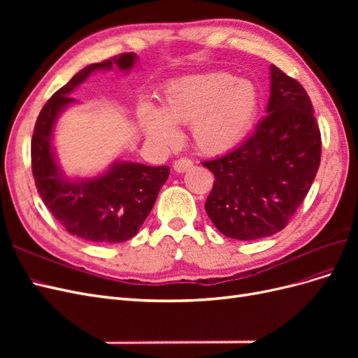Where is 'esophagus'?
Returning <instances> with one entry per match:
<instances>
[{
	"label": "esophagus",
	"instance_id": "34e87169",
	"mask_svg": "<svg viewBox=\"0 0 358 358\" xmlns=\"http://www.w3.org/2000/svg\"><path fill=\"white\" fill-rule=\"evenodd\" d=\"M192 167V161L188 158H180L178 161L173 162V170L178 173H185Z\"/></svg>",
	"mask_w": 358,
	"mask_h": 358
}]
</instances>
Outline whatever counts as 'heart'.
Masks as SVG:
<instances>
[{"instance_id":"obj_1","label":"heart","mask_w":358,"mask_h":358,"mask_svg":"<svg viewBox=\"0 0 358 358\" xmlns=\"http://www.w3.org/2000/svg\"><path fill=\"white\" fill-rule=\"evenodd\" d=\"M259 112V92L246 79L229 73L191 76L171 83L161 107L143 103L138 124L149 142L171 148L176 125H191V137L204 155H221L243 142Z\"/></svg>"}]
</instances>
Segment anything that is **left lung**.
<instances>
[{"label":"left lung","mask_w":358,"mask_h":358,"mask_svg":"<svg viewBox=\"0 0 358 358\" xmlns=\"http://www.w3.org/2000/svg\"><path fill=\"white\" fill-rule=\"evenodd\" d=\"M267 115L248 140L210 161L213 188L206 213L222 234L255 241L276 234L317 176L321 134L303 86L270 66Z\"/></svg>","instance_id":"left-lung-1"}]
</instances>
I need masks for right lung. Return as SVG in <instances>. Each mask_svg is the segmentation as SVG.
I'll use <instances>...</instances> for the list:
<instances>
[{
	"label": "right lung",
	"instance_id": "right-lung-1",
	"mask_svg": "<svg viewBox=\"0 0 358 358\" xmlns=\"http://www.w3.org/2000/svg\"><path fill=\"white\" fill-rule=\"evenodd\" d=\"M137 61L136 53H122L82 69L50 96L32 134V175L43 203L70 234L88 242L121 243L134 237L152 210L170 169L116 159L99 176L69 178L58 164L53 131L61 113L78 103L70 94L92 73L113 69L129 73Z\"/></svg>",
	"mask_w": 358,
	"mask_h": 358
}]
</instances>
